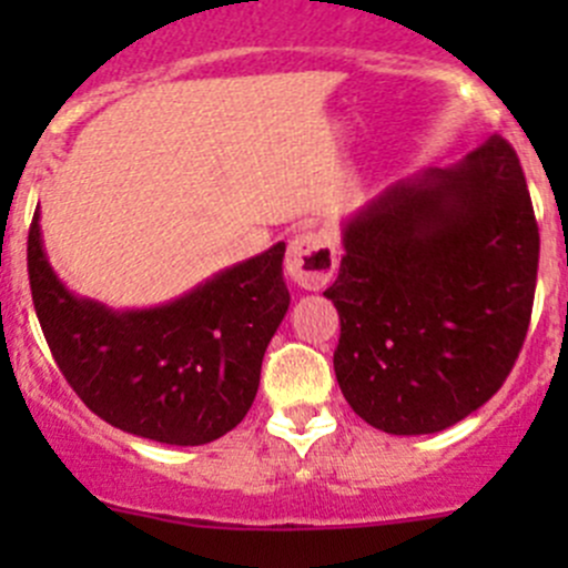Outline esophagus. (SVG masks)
<instances>
[{
  "label": "esophagus",
  "instance_id": "obj_1",
  "mask_svg": "<svg viewBox=\"0 0 568 568\" xmlns=\"http://www.w3.org/2000/svg\"><path fill=\"white\" fill-rule=\"evenodd\" d=\"M335 268L337 252L326 233H300V236H294L288 242V252H285V274H288L300 288H324L332 280V274H335Z\"/></svg>",
  "mask_w": 568,
  "mask_h": 568
}]
</instances>
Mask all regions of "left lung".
Returning <instances> with one entry per match:
<instances>
[{"label":"left lung","mask_w":568,"mask_h":568,"mask_svg":"<svg viewBox=\"0 0 568 568\" xmlns=\"http://www.w3.org/2000/svg\"><path fill=\"white\" fill-rule=\"evenodd\" d=\"M335 376L387 434H437L503 387L528 335L538 225L517 151L491 136L343 222Z\"/></svg>","instance_id":"obj_1"}]
</instances>
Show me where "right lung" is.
Segmentation results:
<instances>
[{
    "label": "right lung",
    "mask_w": 568,
    "mask_h": 568,
    "mask_svg": "<svg viewBox=\"0 0 568 568\" xmlns=\"http://www.w3.org/2000/svg\"><path fill=\"white\" fill-rule=\"evenodd\" d=\"M283 255L277 242L168 305L112 311L57 277L40 209L27 242L40 329L68 385L101 420L164 445L214 443L244 420L291 305Z\"/></svg>",
    "instance_id": "right-lung-1"
}]
</instances>
